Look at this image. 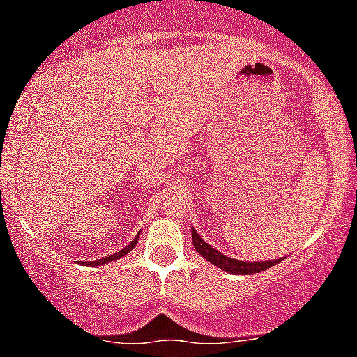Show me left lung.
Listing matches in <instances>:
<instances>
[{"mask_svg":"<svg viewBox=\"0 0 357 357\" xmlns=\"http://www.w3.org/2000/svg\"><path fill=\"white\" fill-rule=\"evenodd\" d=\"M191 234H192V244H195L196 251L203 257H206V261H209L211 264L218 266V268H221L222 271L226 273L243 274V276H246V274H256V273L266 271V269H269L271 266L281 263L282 261V257L281 259H273V261H259V263H249V261L233 259V257L222 255V252L218 251V249H214L213 246H209L208 243H204L203 239H201V236L197 234L195 227H191Z\"/></svg>","mask_w":357,"mask_h":357,"instance_id":"obj_1","label":"left lung"}]
</instances>
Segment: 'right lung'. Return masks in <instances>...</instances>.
Returning <instances> with one entry per match:
<instances>
[{"mask_svg": "<svg viewBox=\"0 0 357 357\" xmlns=\"http://www.w3.org/2000/svg\"><path fill=\"white\" fill-rule=\"evenodd\" d=\"M137 238H139V233H137V234H136L135 241H131L130 244H128V246H126V248H123V249H121V251L114 252V255H111V256H106V257H102V259L93 261V263H88V266H101V264H105V263H109V261H116V259H119V257H123L124 255H128V252H130V251H131V249L136 246V243H137Z\"/></svg>", "mask_w": 357, "mask_h": 357, "instance_id": "add662e5", "label": "right lung"}]
</instances>
